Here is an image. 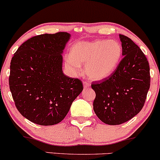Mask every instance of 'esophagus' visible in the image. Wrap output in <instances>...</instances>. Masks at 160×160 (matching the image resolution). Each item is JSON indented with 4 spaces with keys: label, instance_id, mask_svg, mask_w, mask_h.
<instances>
[{
    "label": "esophagus",
    "instance_id": "34e87169",
    "mask_svg": "<svg viewBox=\"0 0 160 160\" xmlns=\"http://www.w3.org/2000/svg\"><path fill=\"white\" fill-rule=\"evenodd\" d=\"M83 87H84V89H89V88L90 87V83L87 81H84L83 82Z\"/></svg>",
    "mask_w": 160,
    "mask_h": 160
}]
</instances>
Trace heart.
I'll list each match as a JSON object with an SVG mask.
<instances>
[{
  "label": "heart",
  "instance_id": "obj_1",
  "mask_svg": "<svg viewBox=\"0 0 160 160\" xmlns=\"http://www.w3.org/2000/svg\"><path fill=\"white\" fill-rule=\"evenodd\" d=\"M122 54V46L115 40L79 41L72 46L71 54L65 58V65L74 75L81 73L84 65L86 76L94 80H102L114 72Z\"/></svg>",
  "mask_w": 160,
  "mask_h": 160
}]
</instances>
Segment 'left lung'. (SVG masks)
<instances>
[{"label": "left lung", "mask_w": 160, "mask_h": 160, "mask_svg": "<svg viewBox=\"0 0 160 160\" xmlns=\"http://www.w3.org/2000/svg\"><path fill=\"white\" fill-rule=\"evenodd\" d=\"M122 59L111 76L92 83L93 110L104 123L120 125L131 120L144 106L150 88V66L138 46L120 34Z\"/></svg>", "instance_id": "1"}]
</instances>
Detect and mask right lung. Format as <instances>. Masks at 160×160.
I'll return each instance as SVG.
<instances>
[{"label": "right lung", "instance_id": "1", "mask_svg": "<svg viewBox=\"0 0 160 160\" xmlns=\"http://www.w3.org/2000/svg\"><path fill=\"white\" fill-rule=\"evenodd\" d=\"M71 34H44L30 38L14 53L10 62V89L24 117L40 126L60 122L82 91L79 79L62 71V53Z\"/></svg>", "mask_w": 160, "mask_h": 160}]
</instances>
